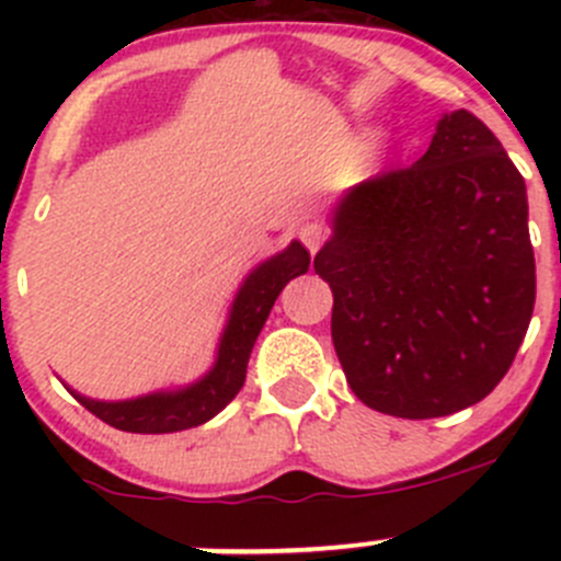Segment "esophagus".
<instances>
[{"instance_id":"esophagus-1","label":"esophagus","mask_w":561,"mask_h":561,"mask_svg":"<svg viewBox=\"0 0 561 561\" xmlns=\"http://www.w3.org/2000/svg\"><path fill=\"white\" fill-rule=\"evenodd\" d=\"M325 228H322V225H317V222H307V225H301V228H298V239H301V244L309 249V254H314L317 249L322 247V241H325Z\"/></svg>"}]
</instances>
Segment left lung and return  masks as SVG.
<instances>
[{
    "instance_id": "obj_1",
    "label": "left lung",
    "mask_w": 561,
    "mask_h": 561,
    "mask_svg": "<svg viewBox=\"0 0 561 561\" xmlns=\"http://www.w3.org/2000/svg\"><path fill=\"white\" fill-rule=\"evenodd\" d=\"M524 175L469 111L426 154L360 181L331 211L314 271L353 393L393 417L454 415L500 386L535 309Z\"/></svg>"
}]
</instances>
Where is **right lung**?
Here are the masks:
<instances>
[{"label": "right lung", "mask_w": 561, "mask_h": 561, "mask_svg": "<svg viewBox=\"0 0 561 561\" xmlns=\"http://www.w3.org/2000/svg\"><path fill=\"white\" fill-rule=\"evenodd\" d=\"M309 260L312 257L301 247V241H290V247L249 271L244 285L236 293L228 322H225V331L219 336L214 366L192 386L157 390V393L124 401L89 399L76 390L72 393L92 415H98L100 421L118 428V432L171 434L211 421L244 386L249 355H252L254 342H257L260 331L268 320L271 307L285 290L287 282L307 274Z\"/></svg>", "instance_id": "right-lung-1"}]
</instances>
